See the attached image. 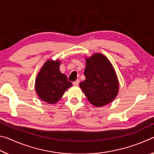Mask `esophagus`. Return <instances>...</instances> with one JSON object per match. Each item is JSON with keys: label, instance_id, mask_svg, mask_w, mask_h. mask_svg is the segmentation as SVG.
<instances>
[{"label": "esophagus", "instance_id": "1", "mask_svg": "<svg viewBox=\"0 0 154 154\" xmlns=\"http://www.w3.org/2000/svg\"><path fill=\"white\" fill-rule=\"evenodd\" d=\"M79 79H77L76 81H75V82L72 83V84L75 85V86H77V85H79Z\"/></svg>", "mask_w": 154, "mask_h": 154}]
</instances>
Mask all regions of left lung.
I'll use <instances>...</instances> for the list:
<instances>
[{
  "label": "left lung",
  "mask_w": 154,
  "mask_h": 154,
  "mask_svg": "<svg viewBox=\"0 0 154 154\" xmlns=\"http://www.w3.org/2000/svg\"><path fill=\"white\" fill-rule=\"evenodd\" d=\"M85 79L79 87L90 103L103 106L111 103L119 92V82L110 61L100 53L85 59Z\"/></svg>",
  "instance_id": "obj_1"
}]
</instances>
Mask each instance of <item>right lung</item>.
Here are the masks:
<instances>
[{
	"label": "right lung",
	"mask_w": 154,
	"mask_h": 154,
	"mask_svg": "<svg viewBox=\"0 0 154 154\" xmlns=\"http://www.w3.org/2000/svg\"><path fill=\"white\" fill-rule=\"evenodd\" d=\"M60 61L48 60L36 76L35 90L38 97L49 104L56 103L72 83L60 71Z\"/></svg>",
	"instance_id": "right-lung-1"
}]
</instances>
